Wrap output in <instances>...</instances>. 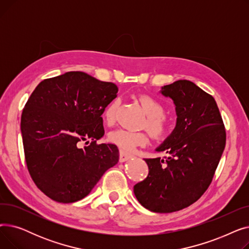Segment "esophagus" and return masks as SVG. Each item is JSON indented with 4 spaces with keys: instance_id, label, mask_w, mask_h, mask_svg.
<instances>
[{
    "instance_id": "1",
    "label": "esophagus",
    "mask_w": 249,
    "mask_h": 249,
    "mask_svg": "<svg viewBox=\"0 0 249 249\" xmlns=\"http://www.w3.org/2000/svg\"><path fill=\"white\" fill-rule=\"evenodd\" d=\"M131 158H132L131 154H129V153H127V152H125V151L120 150V158H119L120 162H125V161L129 160Z\"/></svg>"
}]
</instances>
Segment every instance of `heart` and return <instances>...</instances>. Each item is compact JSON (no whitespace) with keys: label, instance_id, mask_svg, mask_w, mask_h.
<instances>
[{"label":"heart","instance_id":"b5f03b06","mask_svg":"<svg viewBox=\"0 0 249 249\" xmlns=\"http://www.w3.org/2000/svg\"><path fill=\"white\" fill-rule=\"evenodd\" d=\"M139 102L143 111L147 115L146 128L152 137L156 139L164 138L168 133L171 125L163 116L164 107L159 101L150 96L143 95L139 97ZM118 101L113 100L104 111V119L107 123H112L115 119ZM112 144L119 147L122 151H132L137 146L145 145L148 136L144 132H133L127 129H117L110 132L108 136Z\"/></svg>","mask_w":249,"mask_h":249}]
</instances>
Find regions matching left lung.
I'll return each mask as SVG.
<instances>
[{
    "label": "left lung",
    "instance_id": "obj_1",
    "mask_svg": "<svg viewBox=\"0 0 249 249\" xmlns=\"http://www.w3.org/2000/svg\"><path fill=\"white\" fill-rule=\"evenodd\" d=\"M160 93L174 101L177 125L155 149L166 156L145 159L148 176L133 191L147 210L172 213L198 201L210 186L226 132L215 99L193 82L177 81Z\"/></svg>",
    "mask_w": 249,
    "mask_h": 249
}]
</instances>
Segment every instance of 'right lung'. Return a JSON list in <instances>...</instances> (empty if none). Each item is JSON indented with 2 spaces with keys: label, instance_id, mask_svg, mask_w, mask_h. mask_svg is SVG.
Returning <instances> with one entry per match:
<instances>
[{
  "label": "right lung",
  "instance_id": "add662e5",
  "mask_svg": "<svg viewBox=\"0 0 249 249\" xmlns=\"http://www.w3.org/2000/svg\"><path fill=\"white\" fill-rule=\"evenodd\" d=\"M117 93L115 84L83 71L46 78L33 90L21 116L25 160L35 185L50 199L64 204L84 199L119 160L116 145L97 144L105 133L102 114ZM88 139L90 145L81 148Z\"/></svg>",
  "mask_w": 249,
  "mask_h": 249
}]
</instances>
